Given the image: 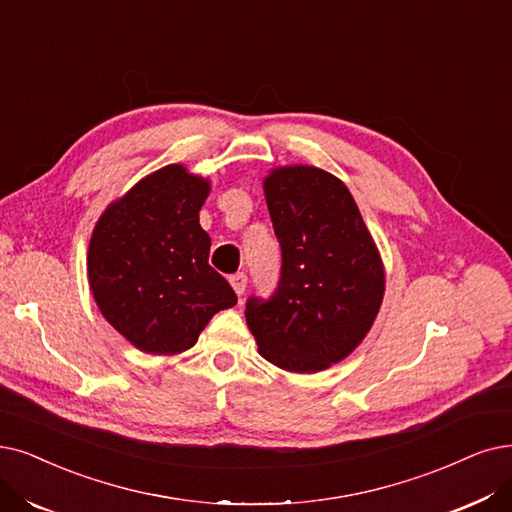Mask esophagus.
<instances>
[{"label":"esophagus","instance_id":"obj_1","mask_svg":"<svg viewBox=\"0 0 512 512\" xmlns=\"http://www.w3.org/2000/svg\"><path fill=\"white\" fill-rule=\"evenodd\" d=\"M229 281H231L237 296H241L245 292V288H248V275H245V273H235V275L229 277Z\"/></svg>","mask_w":512,"mask_h":512}]
</instances>
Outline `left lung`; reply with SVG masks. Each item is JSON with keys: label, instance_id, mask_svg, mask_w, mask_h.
Instances as JSON below:
<instances>
[{"label": "left lung", "instance_id": "1", "mask_svg": "<svg viewBox=\"0 0 512 512\" xmlns=\"http://www.w3.org/2000/svg\"><path fill=\"white\" fill-rule=\"evenodd\" d=\"M264 195L281 245L269 298L250 296L245 321L260 355L281 370L313 374L349 355L370 332L384 271L351 191L319 168L275 170Z\"/></svg>", "mask_w": 512, "mask_h": 512}]
</instances>
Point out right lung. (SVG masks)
Masks as SVG:
<instances>
[{"mask_svg": "<svg viewBox=\"0 0 512 512\" xmlns=\"http://www.w3.org/2000/svg\"><path fill=\"white\" fill-rule=\"evenodd\" d=\"M210 185L168 166L100 216L88 252L100 313L136 349L187 351L206 323L237 304L229 281L210 267V235L199 210Z\"/></svg>", "mask_w": 512, "mask_h": 512, "instance_id": "add662e5", "label": "right lung"}]
</instances>
